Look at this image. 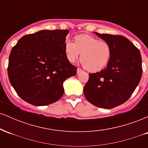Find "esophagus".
<instances>
[{"label":"esophagus","instance_id":"1","mask_svg":"<svg viewBox=\"0 0 148 148\" xmlns=\"http://www.w3.org/2000/svg\"><path fill=\"white\" fill-rule=\"evenodd\" d=\"M81 72H82V69H81L80 68L77 69V74H79V73H81Z\"/></svg>","mask_w":148,"mask_h":148}]
</instances>
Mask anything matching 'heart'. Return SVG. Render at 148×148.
Returning a JSON list of instances; mask_svg holds the SVG:
<instances>
[{
  "label": "heart",
  "instance_id": "1",
  "mask_svg": "<svg viewBox=\"0 0 148 148\" xmlns=\"http://www.w3.org/2000/svg\"><path fill=\"white\" fill-rule=\"evenodd\" d=\"M64 46L69 61L74 62L81 56V63L91 72L102 70L111 57V47L108 42L100 41L88 35H77L74 38V42L66 39Z\"/></svg>",
  "mask_w": 148,
  "mask_h": 148
}]
</instances>
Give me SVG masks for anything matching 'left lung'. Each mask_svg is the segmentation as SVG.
Returning <instances> with one entry per match:
<instances>
[{"label": "left lung", "instance_id": "1", "mask_svg": "<svg viewBox=\"0 0 148 148\" xmlns=\"http://www.w3.org/2000/svg\"><path fill=\"white\" fill-rule=\"evenodd\" d=\"M95 33L111 45L112 54L106 68L89 74L84 92L92 104L109 109L127 101L138 85L143 73L141 56L124 36Z\"/></svg>", "mask_w": 148, "mask_h": 148}]
</instances>
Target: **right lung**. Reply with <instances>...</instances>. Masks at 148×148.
<instances>
[{"instance_id":"1","label":"right lung","mask_w":148,"mask_h":148,"mask_svg":"<svg viewBox=\"0 0 148 148\" xmlns=\"http://www.w3.org/2000/svg\"><path fill=\"white\" fill-rule=\"evenodd\" d=\"M67 30H43L24 35L12 49L8 74L22 99L34 106L56 102L63 95V82L76 74L67 58Z\"/></svg>"}]
</instances>
